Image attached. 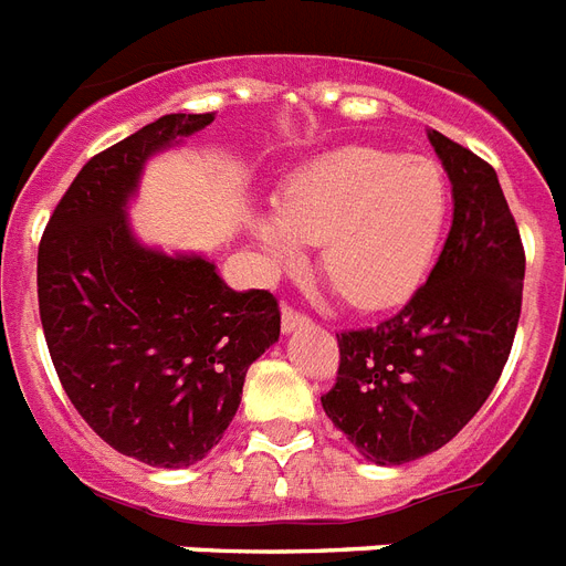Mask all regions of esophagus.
Returning a JSON list of instances; mask_svg holds the SVG:
<instances>
[{
	"mask_svg": "<svg viewBox=\"0 0 566 566\" xmlns=\"http://www.w3.org/2000/svg\"><path fill=\"white\" fill-rule=\"evenodd\" d=\"M306 324H310V318H306L304 312L295 310V306H283V329L286 333H292L297 327H306Z\"/></svg>",
	"mask_w": 566,
	"mask_h": 566,
	"instance_id": "1",
	"label": "esophagus"
}]
</instances>
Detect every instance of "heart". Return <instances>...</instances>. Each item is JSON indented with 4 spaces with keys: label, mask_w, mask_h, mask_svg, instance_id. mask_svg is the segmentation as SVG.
I'll return each instance as SVG.
<instances>
[{
    "label": "heart",
    "mask_w": 566,
    "mask_h": 566,
    "mask_svg": "<svg viewBox=\"0 0 566 566\" xmlns=\"http://www.w3.org/2000/svg\"><path fill=\"white\" fill-rule=\"evenodd\" d=\"M274 210L277 221H256L274 260L292 265L297 242H324L321 271L333 292L356 310H382L409 297L436 260L450 187L429 157L342 148L295 171Z\"/></svg>",
    "instance_id": "obj_1"
}]
</instances>
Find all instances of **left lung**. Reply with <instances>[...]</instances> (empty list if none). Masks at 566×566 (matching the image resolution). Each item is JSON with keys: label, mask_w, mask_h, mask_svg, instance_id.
I'll list each match as a JSON object with an SVG mask.
<instances>
[{"label": "left lung", "mask_w": 566, "mask_h": 566, "mask_svg": "<svg viewBox=\"0 0 566 566\" xmlns=\"http://www.w3.org/2000/svg\"><path fill=\"white\" fill-rule=\"evenodd\" d=\"M453 180V228L427 283L377 327L338 338L327 418L365 459L403 464L453 441L503 374L523 306L526 251L491 163L429 134Z\"/></svg>", "instance_id": "left-lung-1"}]
</instances>
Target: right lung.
<instances>
[{"label":"right lung","instance_id":"right-lung-1","mask_svg":"<svg viewBox=\"0 0 566 566\" xmlns=\"http://www.w3.org/2000/svg\"><path fill=\"white\" fill-rule=\"evenodd\" d=\"M216 113H169L84 163L38 251V301L63 391L102 441L155 468L219 444L245 374L280 336L269 289L233 292L201 256L137 245L125 221L148 155Z\"/></svg>","mask_w":566,"mask_h":566}]
</instances>
